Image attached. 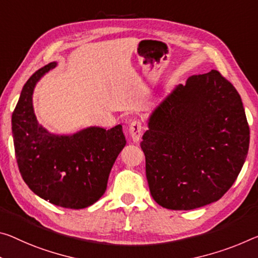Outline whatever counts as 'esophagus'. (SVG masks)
<instances>
[{
    "label": "esophagus",
    "instance_id": "esophagus-1",
    "mask_svg": "<svg viewBox=\"0 0 258 258\" xmlns=\"http://www.w3.org/2000/svg\"><path fill=\"white\" fill-rule=\"evenodd\" d=\"M128 132H130L131 138H132V140L134 142H138L139 140H140L141 134H142V124H141V121L140 120H133L132 122H131Z\"/></svg>",
    "mask_w": 258,
    "mask_h": 258
}]
</instances>
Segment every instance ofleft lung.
<instances>
[{"mask_svg":"<svg viewBox=\"0 0 258 258\" xmlns=\"http://www.w3.org/2000/svg\"><path fill=\"white\" fill-rule=\"evenodd\" d=\"M140 146L150 194L159 206L191 210L218 201L248 154L239 93L216 70L189 77L151 112Z\"/></svg>","mask_w":258,"mask_h":258,"instance_id":"8db88e82","label":"left lung"}]
</instances>
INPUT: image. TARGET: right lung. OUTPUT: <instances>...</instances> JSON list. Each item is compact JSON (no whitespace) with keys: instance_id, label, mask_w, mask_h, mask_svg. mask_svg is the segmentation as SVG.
<instances>
[{"instance_id":"add662e5","label":"right lung","mask_w":258,"mask_h":258,"mask_svg":"<svg viewBox=\"0 0 258 258\" xmlns=\"http://www.w3.org/2000/svg\"><path fill=\"white\" fill-rule=\"evenodd\" d=\"M56 62L41 68L26 81L12 113V137L19 172L41 199L69 209H84L107 189L110 171L126 145L121 125L97 126L71 136L48 132L36 119L33 92Z\"/></svg>"}]
</instances>
